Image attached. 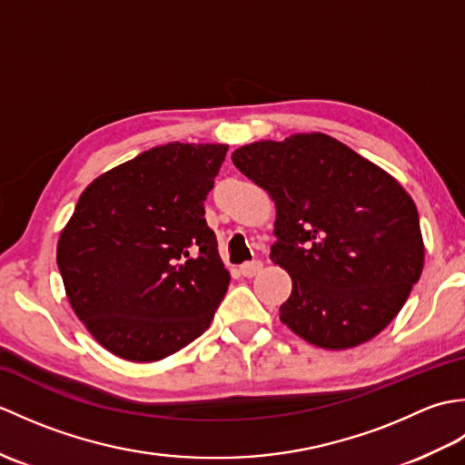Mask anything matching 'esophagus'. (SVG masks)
Listing matches in <instances>:
<instances>
[{"mask_svg": "<svg viewBox=\"0 0 465 465\" xmlns=\"http://www.w3.org/2000/svg\"><path fill=\"white\" fill-rule=\"evenodd\" d=\"M262 268H263V263L255 260V262H245L240 268V272H242V275H245V278H253V275H258L262 272Z\"/></svg>", "mask_w": 465, "mask_h": 465, "instance_id": "34e87169", "label": "esophagus"}]
</instances>
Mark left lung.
<instances>
[{"instance_id":"1","label":"left lung","mask_w":465,"mask_h":465,"mask_svg":"<svg viewBox=\"0 0 465 465\" xmlns=\"http://www.w3.org/2000/svg\"><path fill=\"white\" fill-rule=\"evenodd\" d=\"M232 162L275 202L270 258L292 275L280 320L323 350L388 328L426 252L418 207L398 180L318 132L238 147Z\"/></svg>"}]
</instances>
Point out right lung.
<instances>
[{
    "mask_svg": "<svg viewBox=\"0 0 465 465\" xmlns=\"http://www.w3.org/2000/svg\"><path fill=\"white\" fill-rule=\"evenodd\" d=\"M223 143H165L85 187L59 233L77 318L107 351L160 361L210 328L230 285L203 202Z\"/></svg>",
    "mask_w": 465,
    "mask_h": 465,
    "instance_id": "add662e5",
    "label": "right lung"
}]
</instances>
